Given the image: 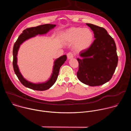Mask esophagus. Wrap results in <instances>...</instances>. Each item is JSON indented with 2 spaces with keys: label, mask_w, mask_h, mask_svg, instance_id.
Returning <instances> with one entry per match:
<instances>
[{
  "label": "esophagus",
  "mask_w": 131,
  "mask_h": 131,
  "mask_svg": "<svg viewBox=\"0 0 131 131\" xmlns=\"http://www.w3.org/2000/svg\"><path fill=\"white\" fill-rule=\"evenodd\" d=\"M68 59H71L73 57V54L71 52H69L67 54Z\"/></svg>",
  "instance_id": "1"
}]
</instances>
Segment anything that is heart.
Wrapping results in <instances>:
<instances>
[{
	"instance_id": "b5f03b06",
	"label": "heart",
	"mask_w": 131,
	"mask_h": 131,
	"mask_svg": "<svg viewBox=\"0 0 131 131\" xmlns=\"http://www.w3.org/2000/svg\"><path fill=\"white\" fill-rule=\"evenodd\" d=\"M63 39L66 43H73L74 49L81 51L88 49L91 46L94 40V34L89 28L71 27L65 31Z\"/></svg>"
}]
</instances>
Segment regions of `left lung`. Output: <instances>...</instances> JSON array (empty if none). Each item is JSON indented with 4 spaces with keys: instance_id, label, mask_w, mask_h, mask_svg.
<instances>
[{
    "instance_id": "obj_1",
    "label": "left lung",
    "mask_w": 131,
    "mask_h": 131,
    "mask_svg": "<svg viewBox=\"0 0 131 131\" xmlns=\"http://www.w3.org/2000/svg\"><path fill=\"white\" fill-rule=\"evenodd\" d=\"M86 24L93 31L95 39L88 49L80 52L77 76L84 84L99 86L109 81L115 71L118 62L116 45L105 28Z\"/></svg>"
}]
</instances>
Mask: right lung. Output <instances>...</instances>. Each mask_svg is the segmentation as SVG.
I'll use <instances>...</instances> for the list:
<instances>
[{
	"mask_svg": "<svg viewBox=\"0 0 131 131\" xmlns=\"http://www.w3.org/2000/svg\"><path fill=\"white\" fill-rule=\"evenodd\" d=\"M56 25L55 24H47L39 25L36 27L27 28L23 31V32L18 37V38L14 45L13 49V69L16 76L17 77L18 79H19L21 83L24 86L28 88L37 91H45L50 88L54 84L55 81H57L60 67L66 61L67 57L66 55H64L55 61L54 65L53 66V73L51 76V78L48 81L42 83H32L27 81L23 78L17 65V54L20 45H21L26 40L31 38L32 37L36 36L37 35L46 34L50 29L53 28Z\"/></svg>",
	"mask_w": 131,
	"mask_h": 131,
	"instance_id": "add662e5",
	"label": "right lung"
}]
</instances>
